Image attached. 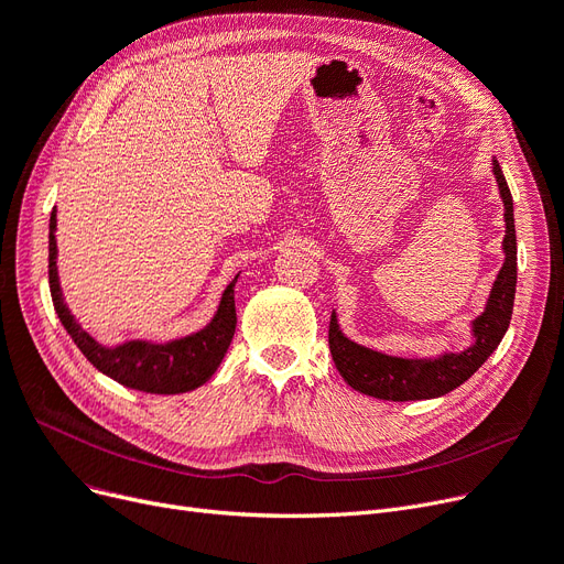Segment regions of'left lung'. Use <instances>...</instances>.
I'll list each match as a JSON object with an SVG mask.
<instances>
[{"instance_id":"left-lung-1","label":"left lung","mask_w":564,"mask_h":564,"mask_svg":"<svg viewBox=\"0 0 564 564\" xmlns=\"http://www.w3.org/2000/svg\"><path fill=\"white\" fill-rule=\"evenodd\" d=\"M499 197L505 204V264L490 288L486 306L469 323L471 344L463 350H442L436 356L400 358L367 348L344 335L337 311L329 318V350L344 381L362 394L388 402L434 400L463 386L481 367L507 335L516 297V225L513 199L502 166L492 158Z\"/></svg>"}]
</instances>
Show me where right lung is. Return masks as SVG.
<instances>
[{
  "instance_id": "obj_1",
  "label": "right lung",
  "mask_w": 564,
  "mask_h": 564,
  "mask_svg": "<svg viewBox=\"0 0 564 564\" xmlns=\"http://www.w3.org/2000/svg\"><path fill=\"white\" fill-rule=\"evenodd\" d=\"M57 212L51 214L48 229V281L51 297L59 323L65 325L74 344L80 348L93 367L109 379L118 381L124 388L151 392V394H178L191 392L204 386L220 367L229 341L235 337L237 327V308H235V281L223 290L220 304L214 318L202 329L170 341H151V339H128L122 344H99L90 337L69 311L65 295H62L59 274H57Z\"/></svg>"
}]
</instances>
